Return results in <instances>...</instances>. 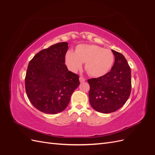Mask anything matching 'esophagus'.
<instances>
[{"label": "esophagus", "instance_id": "esophagus-1", "mask_svg": "<svg viewBox=\"0 0 155 155\" xmlns=\"http://www.w3.org/2000/svg\"><path fill=\"white\" fill-rule=\"evenodd\" d=\"M79 81H80L81 83H83L84 81H85V79L82 78V77H80V78H79Z\"/></svg>", "mask_w": 155, "mask_h": 155}]
</instances>
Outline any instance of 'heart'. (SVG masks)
<instances>
[{"label":"heart","instance_id":"1","mask_svg":"<svg viewBox=\"0 0 155 155\" xmlns=\"http://www.w3.org/2000/svg\"><path fill=\"white\" fill-rule=\"evenodd\" d=\"M114 56L109 49L95 45L81 44L76 46L75 52L68 50L65 54L64 63L68 69L76 73L85 63V69L91 76H104L114 63Z\"/></svg>","mask_w":155,"mask_h":155}]
</instances>
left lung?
I'll list each match as a JSON object with an SVG mask.
<instances>
[{"instance_id":"8db88e82","label":"left lung","mask_w":155,"mask_h":155,"mask_svg":"<svg viewBox=\"0 0 155 155\" xmlns=\"http://www.w3.org/2000/svg\"><path fill=\"white\" fill-rule=\"evenodd\" d=\"M115 61L110 72L97 78L88 79V97L95 110L110 113L125 104L131 91V71L124 56L112 50Z\"/></svg>"}]
</instances>
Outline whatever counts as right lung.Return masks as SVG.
Returning a JSON list of instances; mask_svg holds the SVG:
<instances>
[{"mask_svg": "<svg viewBox=\"0 0 155 155\" xmlns=\"http://www.w3.org/2000/svg\"><path fill=\"white\" fill-rule=\"evenodd\" d=\"M68 45L63 42L42 50L28 64L25 77L27 96L44 113L54 114L64 110L80 84L78 75L69 71L64 64Z\"/></svg>", "mask_w": 155, "mask_h": 155, "instance_id": "1", "label": "right lung"}]
</instances>
